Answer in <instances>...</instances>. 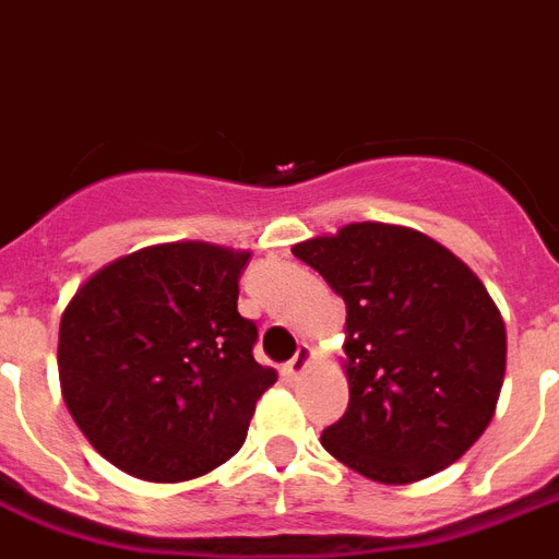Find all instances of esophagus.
<instances>
[{
	"label": "esophagus",
	"mask_w": 559,
	"mask_h": 559,
	"mask_svg": "<svg viewBox=\"0 0 559 559\" xmlns=\"http://www.w3.org/2000/svg\"><path fill=\"white\" fill-rule=\"evenodd\" d=\"M310 361H312V347H310V344H298V350H295V356L289 358L287 365H284V376H287V379H298V376H301L304 370L310 367Z\"/></svg>",
	"instance_id": "obj_1"
}]
</instances>
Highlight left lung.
Masks as SVG:
<instances>
[{"label": "left lung", "instance_id": "8db88e82", "mask_svg": "<svg viewBox=\"0 0 559 559\" xmlns=\"http://www.w3.org/2000/svg\"><path fill=\"white\" fill-rule=\"evenodd\" d=\"M347 304L350 405L326 453L384 485L444 471L483 437L506 379V324L451 249L393 224H347L295 243Z\"/></svg>", "mask_w": 559, "mask_h": 559}]
</instances>
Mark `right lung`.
<instances>
[{"label":"right lung","instance_id":"add662e5","mask_svg":"<svg viewBox=\"0 0 559 559\" xmlns=\"http://www.w3.org/2000/svg\"><path fill=\"white\" fill-rule=\"evenodd\" d=\"M249 252L177 240L97 270L59 321V384L76 428L115 468L186 483L233 460L278 373L238 312Z\"/></svg>","mask_w":559,"mask_h":559}]
</instances>
